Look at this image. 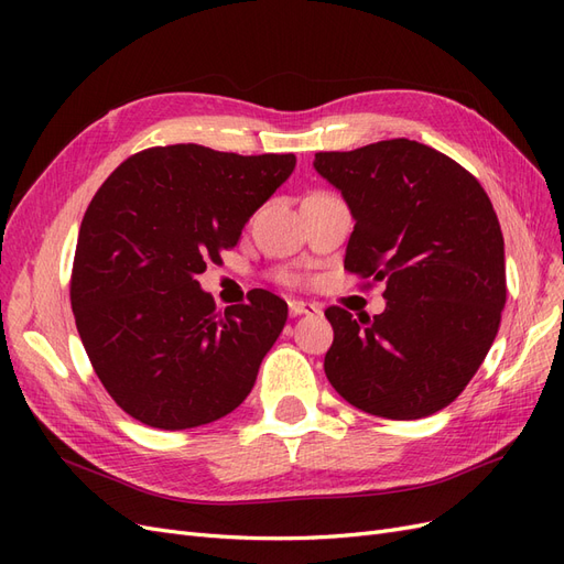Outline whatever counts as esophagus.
<instances>
[{
  "mask_svg": "<svg viewBox=\"0 0 564 564\" xmlns=\"http://www.w3.org/2000/svg\"><path fill=\"white\" fill-rule=\"evenodd\" d=\"M289 313H292V317L313 315V313H319V305L305 303V301H289Z\"/></svg>",
  "mask_w": 564,
  "mask_h": 564,
  "instance_id": "obj_1",
  "label": "esophagus"
}]
</instances>
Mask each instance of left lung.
Returning a JSON list of instances; mask_svg holds the SVG:
<instances>
[{"mask_svg": "<svg viewBox=\"0 0 564 564\" xmlns=\"http://www.w3.org/2000/svg\"><path fill=\"white\" fill-rule=\"evenodd\" d=\"M317 174L348 202L344 268L386 282V311H324L334 344L324 373L344 400L383 419H423L480 369L506 305L503 235L470 172L409 139L317 152ZM369 284V282H367Z\"/></svg>", "mask_w": 564, "mask_h": 564, "instance_id": "8db88e82", "label": "left lung"}]
</instances>
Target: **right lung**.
Instances as JSON below:
<instances>
[{
  "label": "right lung",
  "instance_id": "obj_1",
  "mask_svg": "<svg viewBox=\"0 0 564 564\" xmlns=\"http://www.w3.org/2000/svg\"><path fill=\"white\" fill-rule=\"evenodd\" d=\"M294 166L292 152L158 145L98 187L79 226L70 303L96 377L135 421L195 429L251 392L286 303L253 289L249 303L218 313L197 275L240 242Z\"/></svg>",
  "mask_w": 564,
  "mask_h": 564
}]
</instances>
